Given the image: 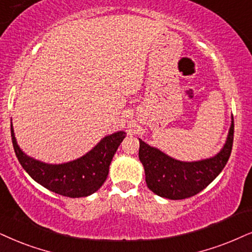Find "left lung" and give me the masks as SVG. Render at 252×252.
Segmentation results:
<instances>
[{
  "instance_id": "1",
  "label": "left lung",
  "mask_w": 252,
  "mask_h": 252,
  "mask_svg": "<svg viewBox=\"0 0 252 252\" xmlns=\"http://www.w3.org/2000/svg\"><path fill=\"white\" fill-rule=\"evenodd\" d=\"M234 141V119L223 148L211 158L181 161L150 146L139 138V160L144 166L149 189L161 197L181 200L205 189L221 173L230 157Z\"/></svg>"
}]
</instances>
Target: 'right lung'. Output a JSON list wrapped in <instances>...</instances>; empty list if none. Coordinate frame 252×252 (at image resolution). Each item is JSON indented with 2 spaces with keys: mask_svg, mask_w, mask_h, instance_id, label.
Listing matches in <instances>:
<instances>
[{
  "mask_svg": "<svg viewBox=\"0 0 252 252\" xmlns=\"http://www.w3.org/2000/svg\"><path fill=\"white\" fill-rule=\"evenodd\" d=\"M126 137L120 130L103 137L91 151L63 164H47L28 156L16 141L11 123V139L16 157L34 181L51 192L68 197H84L96 192L108 177L117 148Z\"/></svg>",
  "mask_w": 252,
  "mask_h": 252,
  "instance_id": "1",
  "label": "right lung"
}]
</instances>
